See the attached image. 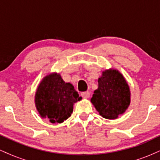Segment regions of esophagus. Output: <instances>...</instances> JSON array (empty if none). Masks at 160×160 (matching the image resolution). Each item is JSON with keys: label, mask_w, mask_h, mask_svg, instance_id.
<instances>
[{"label": "esophagus", "mask_w": 160, "mask_h": 160, "mask_svg": "<svg viewBox=\"0 0 160 160\" xmlns=\"http://www.w3.org/2000/svg\"><path fill=\"white\" fill-rule=\"evenodd\" d=\"M81 95L82 97H83V98H89V95H90V93H89V92L86 91V92H82L81 93Z\"/></svg>", "instance_id": "1"}]
</instances>
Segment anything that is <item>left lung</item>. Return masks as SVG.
Wrapping results in <instances>:
<instances>
[{
	"instance_id": "1",
	"label": "left lung",
	"mask_w": 160,
	"mask_h": 160,
	"mask_svg": "<svg viewBox=\"0 0 160 160\" xmlns=\"http://www.w3.org/2000/svg\"><path fill=\"white\" fill-rule=\"evenodd\" d=\"M98 82V88L94 91L92 103L104 118H117L130 104L127 82L118 71L113 69L104 71Z\"/></svg>"
}]
</instances>
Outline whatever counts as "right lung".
Masks as SVG:
<instances>
[{"mask_svg":"<svg viewBox=\"0 0 160 160\" xmlns=\"http://www.w3.org/2000/svg\"><path fill=\"white\" fill-rule=\"evenodd\" d=\"M80 99L74 86L54 73L40 82L35 95V104L42 117H47L52 123H61L71 116L74 103Z\"/></svg>","mask_w":160,"mask_h":160,"instance_id":"right-lung-1","label":"right lung"}]
</instances>
